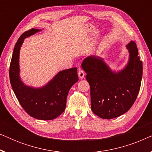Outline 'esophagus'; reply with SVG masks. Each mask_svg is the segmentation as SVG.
<instances>
[{
    "label": "esophagus",
    "instance_id": "esophagus-1",
    "mask_svg": "<svg viewBox=\"0 0 152 152\" xmlns=\"http://www.w3.org/2000/svg\"><path fill=\"white\" fill-rule=\"evenodd\" d=\"M85 75V72L84 70H83L82 69H81V68H79L78 69V76L79 77H80V79H82L84 78V77Z\"/></svg>",
    "mask_w": 152,
    "mask_h": 152
}]
</instances>
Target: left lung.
<instances>
[{"label":"left lung","mask_w":152,"mask_h":152,"mask_svg":"<svg viewBox=\"0 0 152 152\" xmlns=\"http://www.w3.org/2000/svg\"><path fill=\"white\" fill-rule=\"evenodd\" d=\"M129 60L123 70L113 72L101 57L91 56L82 61L90 84L91 110L103 119L122 115L134 104L140 91L142 62L134 41L126 45Z\"/></svg>","instance_id":"left-lung-1"}]
</instances>
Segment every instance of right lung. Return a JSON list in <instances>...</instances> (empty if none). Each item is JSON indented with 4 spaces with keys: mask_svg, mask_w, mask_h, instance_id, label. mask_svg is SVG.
<instances>
[{
    "mask_svg": "<svg viewBox=\"0 0 152 152\" xmlns=\"http://www.w3.org/2000/svg\"><path fill=\"white\" fill-rule=\"evenodd\" d=\"M41 30L32 28L18 39L10 66V80L14 94L26 113L38 120H50L57 118L66 109L69 90L79 78L77 68L58 72L45 86L34 88L24 85L19 77V53L24 39Z\"/></svg>",
    "mask_w": 152,
    "mask_h": 152,
    "instance_id": "right-lung-1",
    "label": "right lung"
}]
</instances>
